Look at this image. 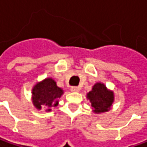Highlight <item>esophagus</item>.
<instances>
[{
    "label": "esophagus",
    "instance_id": "esophagus-1",
    "mask_svg": "<svg viewBox=\"0 0 147 147\" xmlns=\"http://www.w3.org/2000/svg\"><path fill=\"white\" fill-rule=\"evenodd\" d=\"M71 90L72 92H79V91H80V88L77 87V86H72V87L71 88Z\"/></svg>",
    "mask_w": 147,
    "mask_h": 147
}]
</instances>
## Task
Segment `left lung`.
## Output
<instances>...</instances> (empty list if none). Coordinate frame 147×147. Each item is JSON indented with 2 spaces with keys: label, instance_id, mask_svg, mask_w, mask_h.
<instances>
[{
  "label": "left lung",
  "instance_id": "obj_1",
  "mask_svg": "<svg viewBox=\"0 0 147 147\" xmlns=\"http://www.w3.org/2000/svg\"><path fill=\"white\" fill-rule=\"evenodd\" d=\"M86 98L93 107L92 111L99 114L111 109L114 102V93L109 90L104 83L97 82L93 86L92 90L87 93Z\"/></svg>",
  "mask_w": 147,
  "mask_h": 147
}]
</instances>
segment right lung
<instances>
[{
    "instance_id": "obj_1",
    "label": "right lung",
    "mask_w": 147,
    "mask_h": 147,
    "mask_svg": "<svg viewBox=\"0 0 147 147\" xmlns=\"http://www.w3.org/2000/svg\"><path fill=\"white\" fill-rule=\"evenodd\" d=\"M63 90L57 86V82L51 77H47L37 82L32 89V103L38 110L43 106L46 112H51L57 107L59 99L63 94Z\"/></svg>"
}]
</instances>
